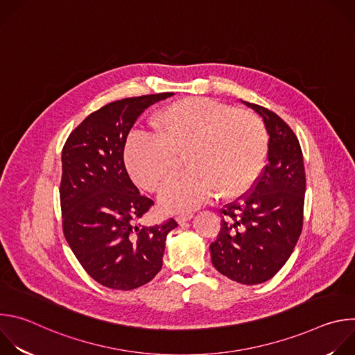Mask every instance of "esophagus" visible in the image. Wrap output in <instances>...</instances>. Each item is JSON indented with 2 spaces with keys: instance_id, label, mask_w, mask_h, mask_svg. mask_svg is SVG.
Returning <instances> with one entry per match:
<instances>
[{
  "instance_id": "esophagus-1",
  "label": "esophagus",
  "mask_w": 355,
  "mask_h": 355,
  "mask_svg": "<svg viewBox=\"0 0 355 355\" xmlns=\"http://www.w3.org/2000/svg\"><path fill=\"white\" fill-rule=\"evenodd\" d=\"M192 219V215L191 214H187V215H180V216H177L175 218V220H177V223L178 225H185L188 220H191Z\"/></svg>"
}]
</instances>
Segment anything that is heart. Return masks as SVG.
<instances>
[{
  "instance_id": "1",
  "label": "heart",
  "mask_w": 355,
  "mask_h": 355,
  "mask_svg": "<svg viewBox=\"0 0 355 355\" xmlns=\"http://www.w3.org/2000/svg\"><path fill=\"white\" fill-rule=\"evenodd\" d=\"M185 155L187 173L168 181L159 204L170 214H185L218 191L223 198L247 192L261 173L267 155V133L250 112L208 98H184L155 118V135L132 133L125 146V164L135 182L157 189Z\"/></svg>"
}]
</instances>
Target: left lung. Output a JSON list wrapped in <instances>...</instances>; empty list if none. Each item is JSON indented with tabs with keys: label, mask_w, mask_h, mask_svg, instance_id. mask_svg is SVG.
I'll return each mask as SVG.
<instances>
[{
	"label": "left lung",
	"mask_w": 355,
	"mask_h": 355,
	"mask_svg": "<svg viewBox=\"0 0 355 355\" xmlns=\"http://www.w3.org/2000/svg\"><path fill=\"white\" fill-rule=\"evenodd\" d=\"M243 103V101H241ZM254 110L268 133V164L243 200L222 209V225L211 244L214 267L232 281L257 285L288 261L303 223L306 178L299 140L274 112Z\"/></svg>",
	"instance_id": "1"
}]
</instances>
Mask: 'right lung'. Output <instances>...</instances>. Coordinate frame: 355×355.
<instances>
[{
  "label": "right lung",
  "instance_id": "1",
  "mask_svg": "<svg viewBox=\"0 0 355 355\" xmlns=\"http://www.w3.org/2000/svg\"><path fill=\"white\" fill-rule=\"evenodd\" d=\"M173 92L115 101L87 116L62 153L63 230L74 256L98 284L130 291L163 267L167 234L178 225L136 222L153 205L140 195L123 162L126 137L139 115Z\"/></svg>",
  "mask_w": 355,
  "mask_h": 355
}]
</instances>
